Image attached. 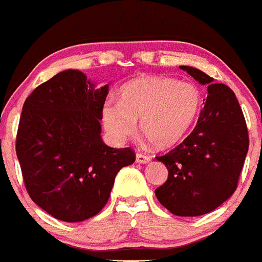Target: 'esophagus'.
<instances>
[{"instance_id":"1","label":"esophagus","mask_w":262,"mask_h":262,"mask_svg":"<svg viewBox=\"0 0 262 262\" xmlns=\"http://www.w3.org/2000/svg\"><path fill=\"white\" fill-rule=\"evenodd\" d=\"M151 160H152V157L148 156V155L136 154V163H139V164H147V163H149Z\"/></svg>"}]
</instances>
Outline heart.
I'll list each match as a JSON object with an SVG mask.
<instances>
[{"instance_id":"b5f03b06","label":"heart","mask_w":262,"mask_h":262,"mask_svg":"<svg viewBox=\"0 0 262 262\" xmlns=\"http://www.w3.org/2000/svg\"><path fill=\"white\" fill-rule=\"evenodd\" d=\"M202 103V93L193 82L142 76L120 88L119 102H106L101 118L115 142L133 135L139 120V128L155 147L169 148L194 126Z\"/></svg>"}]
</instances>
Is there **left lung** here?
<instances>
[{
  "mask_svg": "<svg viewBox=\"0 0 262 262\" xmlns=\"http://www.w3.org/2000/svg\"><path fill=\"white\" fill-rule=\"evenodd\" d=\"M180 68L207 86V98L190 135L156 157L165 164L168 180L155 194L172 214L200 216L214 211L235 193L248 152V129L230 88L215 84L200 69Z\"/></svg>",
  "mask_w": 262,
  "mask_h": 262,
  "instance_id": "left-lung-1",
  "label": "left lung"
}]
</instances>
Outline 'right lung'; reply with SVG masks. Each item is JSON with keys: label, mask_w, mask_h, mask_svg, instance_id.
<instances>
[{"label": "right lung", "mask_w": 262, "mask_h": 262, "mask_svg": "<svg viewBox=\"0 0 262 262\" xmlns=\"http://www.w3.org/2000/svg\"><path fill=\"white\" fill-rule=\"evenodd\" d=\"M108 84L96 88L67 69L26 98L17 134L25 186L40 209L59 221H86L107 203L117 173L135 161L131 148H111L101 138V111Z\"/></svg>", "instance_id": "obj_1"}]
</instances>
